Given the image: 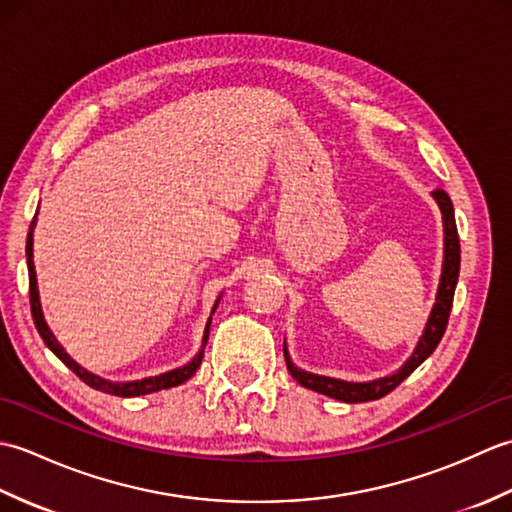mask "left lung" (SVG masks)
<instances>
[{"instance_id":"obj_1","label":"left lung","mask_w":512,"mask_h":512,"mask_svg":"<svg viewBox=\"0 0 512 512\" xmlns=\"http://www.w3.org/2000/svg\"><path fill=\"white\" fill-rule=\"evenodd\" d=\"M431 195H433V200L438 202L440 211H442L444 262H442V275H440V286H438L436 303H433V310L429 314L427 328H424V334L420 336L416 350H413V354L407 358V363L402 365L398 372H394L391 376L378 378V380H369V383H347V380L310 374V372H303V369L295 367V363L290 361V354H288L286 343H284V356H286L288 372L292 374V378H295L299 385L308 387L312 391H319V394H323V396L343 400V402L378 400V398L387 396L389 391H394L402 383V380H405L413 372V369L427 361V358L433 354V350H436L440 339L444 336V330H447L449 314H451V306H453L455 286H458V275H460V237H458V226H455L453 204H451V198L447 195V191L436 189Z\"/></svg>"}]
</instances>
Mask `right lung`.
I'll return each instance as SVG.
<instances>
[{
	"instance_id": "add662e5",
	"label": "right lung",
	"mask_w": 512,
	"mask_h": 512,
	"mask_svg": "<svg viewBox=\"0 0 512 512\" xmlns=\"http://www.w3.org/2000/svg\"><path fill=\"white\" fill-rule=\"evenodd\" d=\"M35 222H37V215L35 220H32L30 224V231H28V239H26V259H28V279H30V310H32V319H35V325L37 330L41 334L43 343H46L52 354L61 358V361L68 365L72 372L79 376L85 385H90L94 389L99 391H105V394H112V396H121V398H132V396H145V394H151V391H160V389H169V387H176V385H182L184 380H189L195 372H198V367L202 363V356H204V345L206 341H209V328H211V317L209 321H206V328H204V339H202V350L195 354L191 361L187 365L182 367H176L171 369V372H165L160 376H149V378H143V380H129V383H112V380H105L101 376H96L92 372H88V369L81 367L79 363L74 361V358L63 350L61 343L57 341V336H54L48 328L46 319H43V312H41V301H39V290H37V275H35V264H32V228H35ZM217 303H220V297H217L215 306L211 310V314L215 312Z\"/></svg>"
}]
</instances>
